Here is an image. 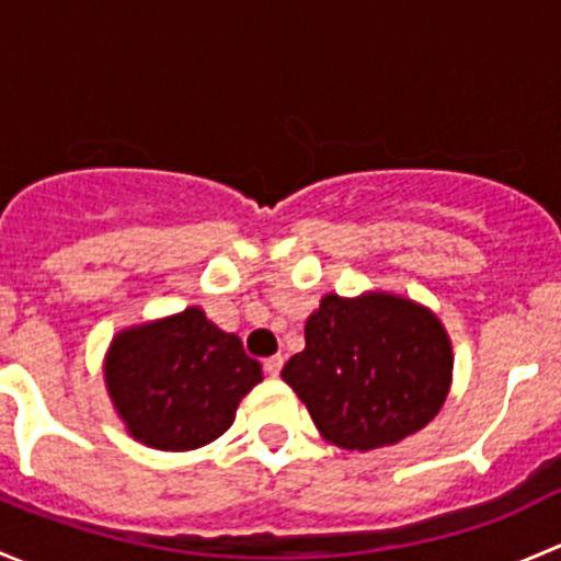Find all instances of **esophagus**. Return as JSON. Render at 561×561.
Returning <instances> with one entry per match:
<instances>
[{"label": "esophagus", "mask_w": 561, "mask_h": 561, "mask_svg": "<svg viewBox=\"0 0 561 561\" xmlns=\"http://www.w3.org/2000/svg\"><path fill=\"white\" fill-rule=\"evenodd\" d=\"M282 364H285V358H282V355H271V358H265V364H263L265 375H268V377H279Z\"/></svg>", "instance_id": "34e87169"}]
</instances>
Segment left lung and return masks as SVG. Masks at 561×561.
I'll return each mask as SVG.
<instances>
[{
  "mask_svg": "<svg viewBox=\"0 0 561 561\" xmlns=\"http://www.w3.org/2000/svg\"><path fill=\"white\" fill-rule=\"evenodd\" d=\"M304 336L307 347L287 360L282 380L336 448L396 445L443 410L454 347L432 309L393 293H328Z\"/></svg>",
  "mask_w": 561,
  "mask_h": 561,
  "instance_id": "8db88e82",
  "label": "left lung"
}]
</instances>
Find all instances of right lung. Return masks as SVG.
Returning a JSON list of instances; mask_svg holds the SVG:
<instances>
[{
  "mask_svg": "<svg viewBox=\"0 0 561 561\" xmlns=\"http://www.w3.org/2000/svg\"><path fill=\"white\" fill-rule=\"evenodd\" d=\"M263 380L236 333L197 307L124 328L105 355V388L138 443L195 450L222 437L239 401Z\"/></svg>",
  "mask_w": 561,
  "mask_h": 561,
  "instance_id": "right-lung-1",
  "label": "right lung"
}]
</instances>
